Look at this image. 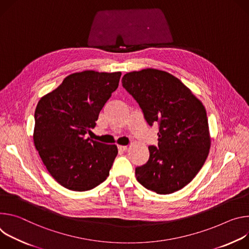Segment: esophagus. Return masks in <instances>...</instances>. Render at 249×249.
Wrapping results in <instances>:
<instances>
[{"label":"esophagus","mask_w":249,"mask_h":249,"mask_svg":"<svg viewBox=\"0 0 249 249\" xmlns=\"http://www.w3.org/2000/svg\"><path fill=\"white\" fill-rule=\"evenodd\" d=\"M118 148H119V150H121V151H126L128 147H127L126 145H119Z\"/></svg>","instance_id":"1"}]
</instances>
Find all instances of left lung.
<instances>
[{
  "mask_svg": "<svg viewBox=\"0 0 249 249\" xmlns=\"http://www.w3.org/2000/svg\"><path fill=\"white\" fill-rule=\"evenodd\" d=\"M122 84L139 104L148 125L158 124V144L148 146V161L135 168L137 181L160 195L184 188L209 154L205 107L178 78L161 70L126 73Z\"/></svg>",
  "mask_w": 249,
  "mask_h": 249,
  "instance_id": "8db88e82",
  "label": "left lung"
}]
</instances>
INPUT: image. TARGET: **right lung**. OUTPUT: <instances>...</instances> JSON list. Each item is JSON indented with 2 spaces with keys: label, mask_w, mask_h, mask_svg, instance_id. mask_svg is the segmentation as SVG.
Segmentation results:
<instances>
[{
  "label": "right lung",
  "mask_w": 249,
  "mask_h": 249,
  "mask_svg": "<svg viewBox=\"0 0 249 249\" xmlns=\"http://www.w3.org/2000/svg\"><path fill=\"white\" fill-rule=\"evenodd\" d=\"M121 72L73 73L42 97L35 112L34 142L50 175L68 190L84 192L103 183L116 145L85 137L101 109L119 87Z\"/></svg>",
  "instance_id": "add662e5"
}]
</instances>
